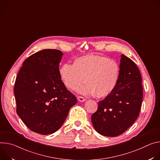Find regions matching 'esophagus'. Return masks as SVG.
I'll return each mask as SVG.
<instances>
[{"label": "esophagus", "mask_w": 160, "mask_h": 160, "mask_svg": "<svg viewBox=\"0 0 160 160\" xmlns=\"http://www.w3.org/2000/svg\"><path fill=\"white\" fill-rule=\"evenodd\" d=\"M78 100L79 101H80V102H84V101H86V98L82 97H81V96L78 97Z\"/></svg>", "instance_id": "1"}]
</instances>
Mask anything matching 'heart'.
I'll list each match as a JSON object with an SVG mask.
<instances>
[{"mask_svg":"<svg viewBox=\"0 0 160 160\" xmlns=\"http://www.w3.org/2000/svg\"><path fill=\"white\" fill-rule=\"evenodd\" d=\"M60 76L67 88L80 90L83 95H93L98 98L109 95L117 87L121 76L118 62L98 55H86L75 59L72 65L63 64L59 70Z\"/></svg>","mask_w":160,"mask_h":160,"instance_id":"1","label":"heart"}]
</instances>
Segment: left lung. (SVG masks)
Masks as SVG:
<instances>
[{
	"mask_svg": "<svg viewBox=\"0 0 160 160\" xmlns=\"http://www.w3.org/2000/svg\"><path fill=\"white\" fill-rule=\"evenodd\" d=\"M119 83L109 95L98 102V109L92 116L95 130L107 137L125 132L137 119L143 98L142 77L136 64L122 55Z\"/></svg>",
	"mask_w": 160,
	"mask_h": 160,
	"instance_id": "left-lung-1",
	"label": "left lung"
}]
</instances>
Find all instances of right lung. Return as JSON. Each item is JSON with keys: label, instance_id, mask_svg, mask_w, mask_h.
<instances>
[{"label": "right lung", "instance_id": "obj_1", "mask_svg": "<svg viewBox=\"0 0 160 160\" xmlns=\"http://www.w3.org/2000/svg\"><path fill=\"white\" fill-rule=\"evenodd\" d=\"M62 56L58 49L38 51L24 61L17 75L14 88L16 112L35 133L48 135L57 132L77 103L60 76Z\"/></svg>", "mask_w": 160, "mask_h": 160}]
</instances>
